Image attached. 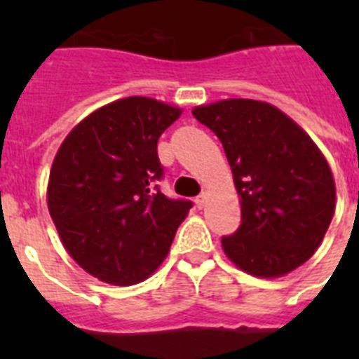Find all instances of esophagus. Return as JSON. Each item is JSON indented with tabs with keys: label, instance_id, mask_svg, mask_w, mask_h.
<instances>
[{
	"label": "esophagus",
	"instance_id": "esophagus-1",
	"mask_svg": "<svg viewBox=\"0 0 359 359\" xmlns=\"http://www.w3.org/2000/svg\"><path fill=\"white\" fill-rule=\"evenodd\" d=\"M207 201H208V194H207V192H201V194L196 198V207L203 208L205 205H207Z\"/></svg>",
	"mask_w": 359,
	"mask_h": 359
}]
</instances>
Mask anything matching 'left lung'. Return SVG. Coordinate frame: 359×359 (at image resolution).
<instances>
[{"label":"left lung","mask_w":359,"mask_h":359,"mask_svg":"<svg viewBox=\"0 0 359 359\" xmlns=\"http://www.w3.org/2000/svg\"><path fill=\"white\" fill-rule=\"evenodd\" d=\"M192 115L217 135L233 172L243 223L223 252L244 273L277 278L309 261L332 221L331 167L293 118L273 104L226 98Z\"/></svg>","instance_id":"left-lung-1"}]
</instances>
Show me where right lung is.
Returning <instances> with one entry per match:
<instances>
[{"label":"right lung","mask_w":359,"mask_h":359,"mask_svg":"<svg viewBox=\"0 0 359 359\" xmlns=\"http://www.w3.org/2000/svg\"><path fill=\"white\" fill-rule=\"evenodd\" d=\"M182 113L120 98L82 118L53 158L48 212L69 257L98 280L131 286L154 273L192 207L151 187L163 174L158 138Z\"/></svg>","instance_id":"add662e5"}]
</instances>
